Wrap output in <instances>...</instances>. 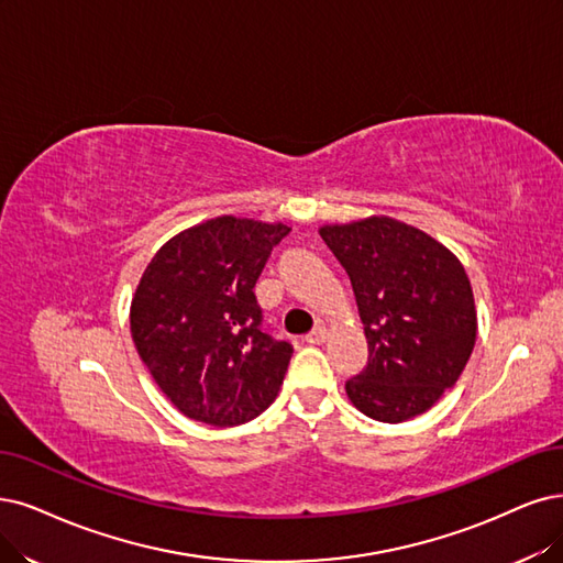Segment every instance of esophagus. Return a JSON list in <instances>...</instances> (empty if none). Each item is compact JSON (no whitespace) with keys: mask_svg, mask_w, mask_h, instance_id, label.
<instances>
[{"mask_svg":"<svg viewBox=\"0 0 563 563\" xmlns=\"http://www.w3.org/2000/svg\"><path fill=\"white\" fill-rule=\"evenodd\" d=\"M327 339H329V331H327L324 327H318V329H313V331H310V334L306 336V343H310V345H322Z\"/></svg>","mask_w":563,"mask_h":563,"instance_id":"1","label":"esophagus"}]
</instances>
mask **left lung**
Listing matches in <instances>:
<instances>
[{"label":"left lung","mask_w":563,"mask_h":563,"mask_svg":"<svg viewBox=\"0 0 563 563\" xmlns=\"http://www.w3.org/2000/svg\"><path fill=\"white\" fill-rule=\"evenodd\" d=\"M320 236L347 271L368 341V364L345 383L366 418L406 422L460 380L477 313L454 253L422 229L387 216L324 224Z\"/></svg>","instance_id":"obj_1"}]
</instances>
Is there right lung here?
I'll return each instance as SVG.
<instances>
[{
    "label": "right lung",
    "mask_w": 563,
    "mask_h": 563,
    "mask_svg": "<svg viewBox=\"0 0 563 563\" xmlns=\"http://www.w3.org/2000/svg\"><path fill=\"white\" fill-rule=\"evenodd\" d=\"M283 222L220 216L166 241L145 266L130 308L141 362L185 418L236 427L264 412L292 345L260 329L253 287Z\"/></svg>",
    "instance_id": "add662e5"
}]
</instances>
